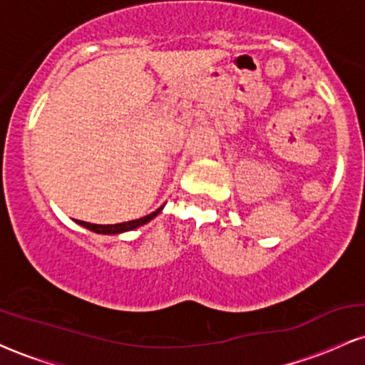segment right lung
<instances>
[{
  "label": "right lung",
  "instance_id": "add662e5",
  "mask_svg": "<svg viewBox=\"0 0 365 365\" xmlns=\"http://www.w3.org/2000/svg\"><path fill=\"white\" fill-rule=\"evenodd\" d=\"M163 211V206L156 209L154 212H150V215L144 216V217H139V220H132V221H127V223H118V225H94V223H87V221H78L77 223L83 226V228L91 230V232L94 233H101V235H118V233H123V232H130V230H135L139 228V226L149 223L153 217H156L159 212Z\"/></svg>",
  "mask_w": 365,
  "mask_h": 365
}]
</instances>
